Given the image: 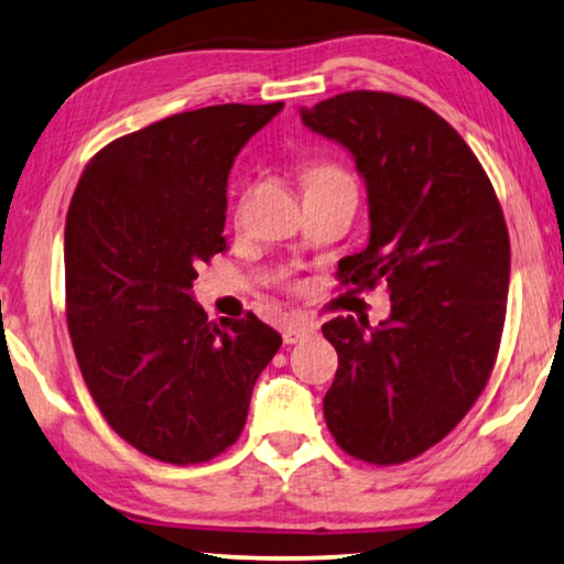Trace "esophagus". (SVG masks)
Listing matches in <instances>:
<instances>
[{"label": "esophagus", "mask_w": 564, "mask_h": 564, "mask_svg": "<svg viewBox=\"0 0 564 564\" xmlns=\"http://www.w3.org/2000/svg\"><path fill=\"white\" fill-rule=\"evenodd\" d=\"M316 332L314 324H306V322H291L283 327V343L285 345H296V343H304Z\"/></svg>", "instance_id": "1"}]
</instances>
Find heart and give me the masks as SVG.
Returning a JSON list of instances; mask_svg holds the SVG:
<instances>
[{"label": "heart", "mask_w": 564, "mask_h": 564, "mask_svg": "<svg viewBox=\"0 0 564 564\" xmlns=\"http://www.w3.org/2000/svg\"><path fill=\"white\" fill-rule=\"evenodd\" d=\"M339 181H350V176L335 163H314L304 171V184L308 186H324V184H339Z\"/></svg>", "instance_id": "heart-1"}]
</instances>
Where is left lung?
Returning <instances> with one entry per match:
<instances>
[{
    "instance_id": "left-lung-1",
    "label": "left lung",
    "mask_w": 564,
    "mask_h": 564,
    "mask_svg": "<svg viewBox=\"0 0 564 564\" xmlns=\"http://www.w3.org/2000/svg\"><path fill=\"white\" fill-rule=\"evenodd\" d=\"M301 122L350 150L368 188V248L339 281L388 285L391 316L322 327L339 355L324 419L347 455L399 465L463 422L496 365L511 245L490 178L452 124L422 101L345 91Z\"/></svg>"
}]
</instances>
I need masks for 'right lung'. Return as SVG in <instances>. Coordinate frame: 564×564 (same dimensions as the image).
Here are the masks:
<instances>
[{
	"label": "right lung",
	"mask_w": 564,
	"mask_h": 564,
	"mask_svg": "<svg viewBox=\"0 0 564 564\" xmlns=\"http://www.w3.org/2000/svg\"><path fill=\"white\" fill-rule=\"evenodd\" d=\"M283 109L217 105L124 134L86 163L66 214V319L107 424L148 457L194 465L240 437L281 347L256 314L209 322L196 265L227 248V178Z\"/></svg>",
	"instance_id": "obj_1"
}]
</instances>
